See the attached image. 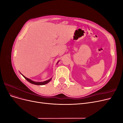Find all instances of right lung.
<instances>
[{
    "label": "right lung",
    "mask_w": 123,
    "mask_h": 123,
    "mask_svg": "<svg viewBox=\"0 0 123 123\" xmlns=\"http://www.w3.org/2000/svg\"><path fill=\"white\" fill-rule=\"evenodd\" d=\"M58 62H57V63H58ZM21 74L25 77V79L26 80H28V81H29V83H31V84H34V85H43L47 84V83L50 82V81H51V80H52V78H51V79H50L49 80H46V81H43V82H36V81H34L32 80H30V79H28V78H27L26 77H25L24 75H23V74H22L21 73Z\"/></svg>",
    "instance_id": "obj_1"
}]
</instances>
